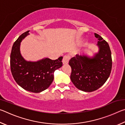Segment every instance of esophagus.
<instances>
[{"label":"esophagus","mask_w":125,"mask_h":125,"mask_svg":"<svg viewBox=\"0 0 125 125\" xmlns=\"http://www.w3.org/2000/svg\"><path fill=\"white\" fill-rule=\"evenodd\" d=\"M69 60H70V57L68 56H64L63 58L62 62L63 64H67L68 63Z\"/></svg>","instance_id":"1"}]
</instances>
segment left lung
<instances>
[{"label": "left lung", "instance_id": "left-lung-1", "mask_svg": "<svg viewBox=\"0 0 125 125\" xmlns=\"http://www.w3.org/2000/svg\"><path fill=\"white\" fill-rule=\"evenodd\" d=\"M98 39L99 52L92 57L76 54L69 62L71 67V79L78 89L92 92L100 88L108 79L112 68L110 48L107 42L100 35Z\"/></svg>", "mask_w": 125, "mask_h": 125}]
</instances>
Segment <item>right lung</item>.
<instances>
[{
    "instance_id": "obj_1",
    "label": "right lung",
    "mask_w": 125,
    "mask_h": 125,
    "mask_svg": "<svg viewBox=\"0 0 125 125\" xmlns=\"http://www.w3.org/2000/svg\"><path fill=\"white\" fill-rule=\"evenodd\" d=\"M21 35L12 46L10 54V68L14 80L24 89L32 93H40L49 87L54 79V71L62 66L60 57L56 60L45 58L37 62L27 61L20 53V43L29 35Z\"/></svg>"
}]
</instances>
